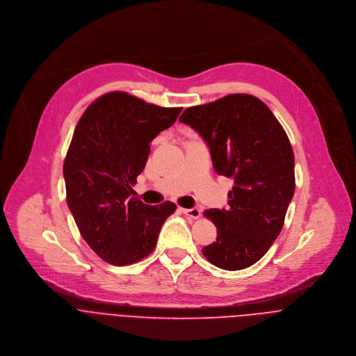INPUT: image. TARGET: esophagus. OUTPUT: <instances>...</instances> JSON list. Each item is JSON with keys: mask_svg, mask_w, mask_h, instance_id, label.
Masks as SVG:
<instances>
[{"mask_svg": "<svg viewBox=\"0 0 356 356\" xmlns=\"http://www.w3.org/2000/svg\"><path fill=\"white\" fill-rule=\"evenodd\" d=\"M181 210V213H184L185 216H188V217H191V218H199L200 217V209L199 207H193V209H184V207H181L179 209Z\"/></svg>", "mask_w": 356, "mask_h": 356, "instance_id": "34e87169", "label": "esophagus"}]
</instances>
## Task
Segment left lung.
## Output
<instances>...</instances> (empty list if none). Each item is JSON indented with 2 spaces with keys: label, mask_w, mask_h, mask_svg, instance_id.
Returning <instances> with one entry per match:
<instances>
[{
  "label": "left lung",
  "mask_w": 356,
  "mask_h": 356,
  "mask_svg": "<svg viewBox=\"0 0 356 356\" xmlns=\"http://www.w3.org/2000/svg\"><path fill=\"white\" fill-rule=\"evenodd\" d=\"M179 121L204 139L214 171L235 184L228 209L204 211L217 238L202 252L222 270L246 268L266 254L282 229L295 192L289 139L270 108L243 93L189 107Z\"/></svg>",
  "instance_id": "8db88e82"
}]
</instances>
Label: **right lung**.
<instances>
[{
  "instance_id": "obj_1",
  "label": "right lung",
  "mask_w": 356,
  "mask_h": 356,
  "mask_svg": "<svg viewBox=\"0 0 356 356\" xmlns=\"http://www.w3.org/2000/svg\"><path fill=\"white\" fill-rule=\"evenodd\" d=\"M125 92L96 99L81 117L67 157V203L82 238L114 266L134 264L153 252L172 202L147 206L132 186L145 170L150 142L178 118Z\"/></svg>"
}]
</instances>
